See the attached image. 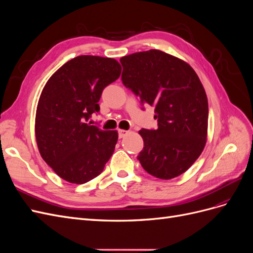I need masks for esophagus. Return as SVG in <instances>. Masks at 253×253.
<instances>
[{
  "label": "esophagus",
  "instance_id": "esophagus-1",
  "mask_svg": "<svg viewBox=\"0 0 253 253\" xmlns=\"http://www.w3.org/2000/svg\"><path fill=\"white\" fill-rule=\"evenodd\" d=\"M127 134H128V131H126V129H119V131H118L119 138H124V137L126 136Z\"/></svg>",
  "mask_w": 253,
  "mask_h": 253
}]
</instances>
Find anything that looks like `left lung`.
<instances>
[{
  "label": "left lung",
  "mask_w": 253,
  "mask_h": 253,
  "mask_svg": "<svg viewBox=\"0 0 253 253\" xmlns=\"http://www.w3.org/2000/svg\"><path fill=\"white\" fill-rule=\"evenodd\" d=\"M124 85L140 103L155 108L157 129L141 128L143 169L160 179L185 173L207 141L208 99L198 76L185 61L151 49L122 57Z\"/></svg>",
  "instance_id": "obj_1"
}]
</instances>
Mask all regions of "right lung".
<instances>
[{
  "instance_id": "right-lung-1",
  "label": "right lung",
  "mask_w": 253,
  "mask_h": 253,
  "mask_svg": "<svg viewBox=\"0 0 253 253\" xmlns=\"http://www.w3.org/2000/svg\"><path fill=\"white\" fill-rule=\"evenodd\" d=\"M120 74L115 59L79 56L45 84L37 106L36 139L44 162L64 180L78 185L91 180L113 155L117 131H103L87 121L100 111L104 87Z\"/></svg>"
}]
</instances>
